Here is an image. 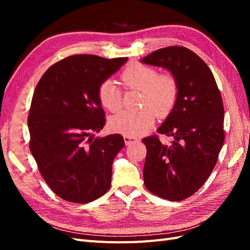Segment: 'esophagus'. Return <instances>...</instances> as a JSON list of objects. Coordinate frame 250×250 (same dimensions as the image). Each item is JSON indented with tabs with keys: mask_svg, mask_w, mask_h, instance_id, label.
<instances>
[{
	"mask_svg": "<svg viewBox=\"0 0 250 250\" xmlns=\"http://www.w3.org/2000/svg\"><path fill=\"white\" fill-rule=\"evenodd\" d=\"M124 141H125V144L128 146V145H132V144H137L140 142L139 139H135V138H130V137H124Z\"/></svg>",
	"mask_w": 250,
	"mask_h": 250,
	"instance_id": "1",
	"label": "esophagus"
}]
</instances>
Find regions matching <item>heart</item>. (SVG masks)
Wrapping results in <instances>:
<instances>
[{
    "mask_svg": "<svg viewBox=\"0 0 250 250\" xmlns=\"http://www.w3.org/2000/svg\"><path fill=\"white\" fill-rule=\"evenodd\" d=\"M121 81L128 88L141 90L139 110H123L110 118L113 131L126 137L137 138L151 130L155 116L165 119L175 108L179 97V84L171 73L158 74L153 66L140 62L128 64L121 74ZM97 97L103 107L111 112L122 106V93L113 81H102L97 89Z\"/></svg>",
    "mask_w": 250,
    "mask_h": 250,
    "instance_id": "heart-1",
    "label": "heart"
}]
</instances>
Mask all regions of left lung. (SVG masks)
<instances>
[{"label":"left lung","mask_w":250,"mask_h":250,"mask_svg":"<svg viewBox=\"0 0 250 250\" xmlns=\"http://www.w3.org/2000/svg\"><path fill=\"white\" fill-rule=\"evenodd\" d=\"M142 62L168 69L179 84L176 106L157 130L172 142L164 144L157 134L142 140L144 184L158 197L181 201L199 190L217 164L225 135L221 94L208 64L190 49L162 48Z\"/></svg>","instance_id":"obj_1"}]
</instances>
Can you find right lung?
<instances>
[{
  "label": "right lung",
  "instance_id": "add662e5",
  "mask_svg": "<svg viewBox=\"0 0 250 250\" xmlns=\"http://www.w3.org/2000/svg\"><path fill=\"white\" fill-rule=\"evenodd\" d=\"M127 59L72 55L51 65L35 87L28 116L30 151L49 188L66 201L87 203L109 190L124 139L90 133L106 122L98 86Z\"/></svg>",
  "mask_w": 250,
  "mask_h": 250
}]
</instances>
